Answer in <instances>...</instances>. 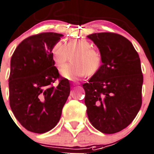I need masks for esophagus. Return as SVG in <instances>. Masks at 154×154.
<instances>
[{"label": "esophagus", "instance_id": "34e87169", "mask_svg": "<svg viewBox=\"0 0 154 154\" xmlns=\"http://www.w3.org/2000/svg\"><path fill=\"white\" fill-rule=\"evenodd\" d=\"M72 85L73 86H78V85H79V83H72Z\"/></svg>", "mask_w": 154, "mask_h": 154}]
</instances>
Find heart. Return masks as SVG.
<instances>
[{
	"label": "heart",
	"instance_id": "heart-1",
	"mask_svg": "<svg viewBox=\"0 0 154 154\" xmlns=\"http://www.w3.org/2000/svg\"><path fill=\"white\" fill-rule=\"evenodd\" d=\"M93 48V44L84 39L70 40L67 44L59 40L51 48V58L55 65L60 69L68 60L69 54L75 52L71 57L72 63L66 65L61 73L64 78L75 81L86 74L94 75L100 68L102 58Z\"/></svg>",
	"mask_w": 154,
	"mask_h": 154
}]
</instances>
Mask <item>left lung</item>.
Here are the masks:
<instances>
[{"label":"left lung","mask_w":154,"mask_h":154,"mask_svg":"<svg viewBox=\"0 0 154 154\" xmlns=\"http://www.w3.org/2000/svg\"><path fill=\"white\" fill-rule=\"evenodd\" d=\"M99 50L100 68L83 85L89 121L103 134L119 132L130 125L141 106L143 75L132 43L119 34L87 35Z\"/></svg>","instance_id":"obj_1"}]
</instances>
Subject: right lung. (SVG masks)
<instances>
[{
	"label": "right lung",
	"mask_w": 154,
	"mask_h": 154,
	"mask_svg": "<svg viewBox=\"0 0 154 154\" xmlns=\"http://www.w3.org/2000/svg\"><path fill=\"white\" fill-rule=\"evenodd\" d=\"M62 34L44 32L26 38L17 46L10 62L9 103L13 114L26 130L44 134L60 121L70 94L67 79H60L51 50Z\"/></svg>",
	"instance_id": "add662e5"
}]
</instances>
